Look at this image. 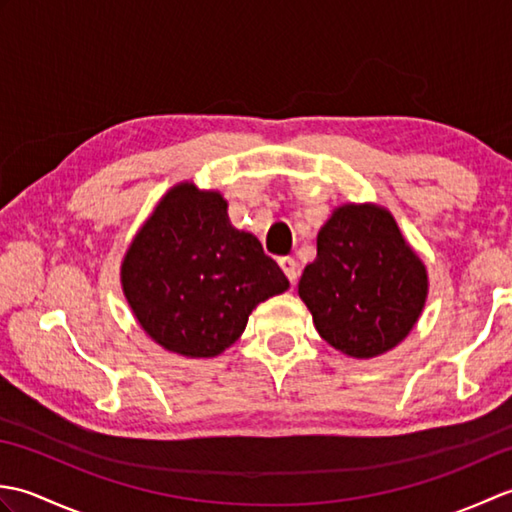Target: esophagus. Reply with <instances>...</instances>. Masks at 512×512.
Instances as JSON below:
<instances>
[{
	"label": "esophagus",
	"mask_w": 512,
	"mask_h": 512,
	"mask_svg": "<svg viewBox=\"0 0 512 512\" xmlns=\"http://www.w3.org/2000/svg\"><path fill=\"white\" fill-rule=\"evenodd\" d=\"M279 266L286 273V277L290 279V284H295L297 277H299V264L295 262V259H292V257H281L279 259Z\"/></svg>",
	"instance_id": "esophagus-1"
}]
</instances>
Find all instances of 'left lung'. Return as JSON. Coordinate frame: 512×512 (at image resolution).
Instances as JSON below:
<instances>
[{"instance_id": "left-lung-1", "label": "left lung", "mask_w": 512, "mask_h": 512, "mask_svg": "<svg viewBox=\"0 0 512 512\" xmlns=\"http://www.w3.org/2000/svg\"><path fill=\"white\" fill-rule=\"evenodd\" d=\"M299 297L334 350L372 358L411 332L427 299V273L385 209L345 204L319 231Z\"/></svg>"}]
</instances>
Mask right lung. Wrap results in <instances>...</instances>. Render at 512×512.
Segmentation results:
<instances>
[{
	"mask_svg": "<svg viewBox=\"0 0 512 512\" xmlns=\"http://www.w3.org/2000/svg\"><path fill=\"white\" fill-rule=\"evenodd\" d=\"M123 290L165 350L209 358L233 345L257 303L288 290L259 239L228 222L220 193L178 184L140 228L123 262Z\"/></svg>",
	"mask_w": 512,
	"mask_h": 512,
	"instance_id": "1",
	"label": "right lung"
}]
</instances>
